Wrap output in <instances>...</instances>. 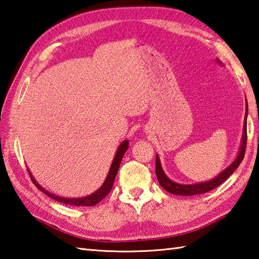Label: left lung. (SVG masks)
<instances>
[{"label":"left lung","instance_id":"left-lung-1","mask_svg":"<svg viewBox=\"0 0 259 259\" xmlns=\"http://www.w3.org/2000/svg\"><path fill=\"white\" fill-rule=\"evenodd\" d=\"M247 112H248V107H247V101H246V114H245V121H244V134H243V140H241L240 149L238 152L237 158L235 159L232 164L219 174L217 177L213 179L205 181V183H199V184H194V185H181L177 184L175 181L170 180L166 175H164L163 170L160 164V159L159 156L156 158V175L159 184L162 187L163 189H166L170 194L174 195H179V196H194V195H199V194H205L216 188L219 185H222L225 180H227L232 174L235 171L236 169L238 168L240 162L243 161L245 151H246V144H247Z\"/></svg>","mask_w":259,"mask_h":259}]
</instances>
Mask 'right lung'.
<instances>
[{
	"label": "right lung",
	"instance_id": "1",
	"mask_svg": "<svg viewBox=\"0 0 259 259\" xmlns=\"http://www.w3.org/2000/svg\"><path fill=\"white\" fill-rule=\"evenodd\" d=\"M128 145H129V141L124 140V141H122V144L119 146L117 153H115L114 159H113V161L111 163V167H110L108 176H107L106 180H104L103 185L96 192H93V194H91L90 196H87V197H83V198H65V197H59V196L53 195V194H51V192H49L48 190H46L45 188H43V187H41L40 185L36 183V180L33 178V176L30 172L29 169H27V171H29V175L31 177V180L33 181V184H34L41 191L45 192L46 195H48L49 197L52 198V199L57 200L59 202L65 203V205H70V206H95V205H97L98 202H100L103 199V198L109 194L110 190L112 189L114 178H115V176H117L118 169L120 167V162H121V160H122V157L124 155V152L126 151V149H128V147H129Z\"/></svg>",
	"mask_w": 259,
	"mask_h": 259
}]
</instances>
